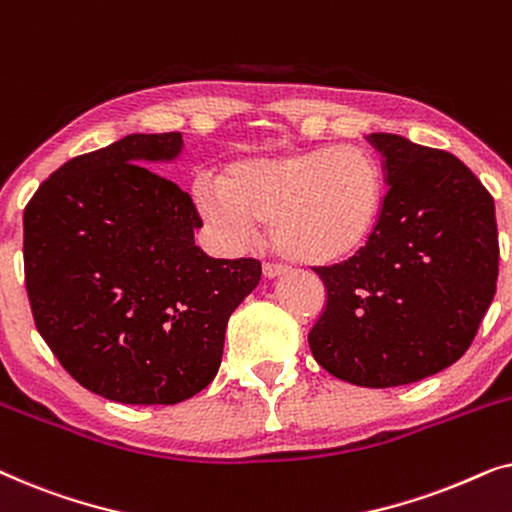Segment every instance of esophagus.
Returning <instances> with one entry per match:
<instances>
[{
  "instance_id": "34e87169",
  "label": "esophagus",
  "mask_w": 512,
  "mask_h": 512,
  "mask_svg": "<svg viewBox=\"0 0 512 512\" xmlns=\"http://www.w3.org/2000/svg\"><path fill=\"white\" fill-rule=\"evenodd\" d=\"M284 275V268L282 265H275V263H263V277L265 279H277Z\"/></svg>"
}]
</instances>
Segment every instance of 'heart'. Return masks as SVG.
<instances>
[{"mask_svg": "<svg viewBox=\"0 0 512 512\" xmlns=\"http://www.w3.org/2000/svg\"><path fill=\"white\" fill-rule=\"evenodd\" d=\"M193 202L221 240L242 244L268 223L272 247L289 261L324 265L366 247L380 226L384 174L356 146L240 160L221 184L198 179Z\"/></svg>", "mask_w": 512, "mask_h": 512, "instance_id": "heart-1", "label": "heart"}]
</instances>
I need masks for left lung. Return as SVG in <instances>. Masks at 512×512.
<instances>
[{
    "instance_id": "left-lung-1",
    "label": "left lung",
    "mask_w": 512,
    "mask_h": 512,
    "mask_svg": "<svg viewBox=\"0 0 512 512\" xmlns=\"http://www.w3.org/2000/svg\"><path fill=\"white\" fill-rule=\"evenodd\" d=\"M389 191L375 235L349 261L319 268L326 307L310 349L359 387L436 375L471 347L499 277L494 200L452 153L373 132Z\"/></svg>"
}]
</instances>
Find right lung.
Instances as JSON below:
<instances>
[{"label":"right lung","instance_id":"obj_1","mask_svg":"<svg viewBox=\"0 0 512 512\" xmlns=\"http://www.w3.org/2000/svg\"><path fill=\"white\" fill-rule=\"evenodd\" d=\"M181 132L128 135L55 170L23 216L37 331L81 387L174 405L219 373L226 326L261 282L256 258H209L191 195L149 170Z\"/></svg>","mask_w":512,"mask_h":512}]
</instances>
